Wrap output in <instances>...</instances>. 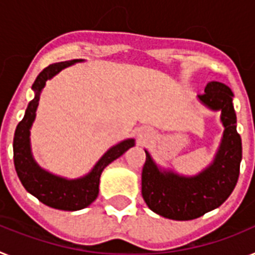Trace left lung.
<instances>
[{
  "instance_id": "obj_1",
  "label": "left lung",
  "mask_w": 255,
  "mask_h": 255,
  "mask_svg": "<svg viewBox=\"0 0 255 255\" xmlns=\"http://www.w3.org/2000/svg\"><path fill=\"white\" fill-rule=\"evenodd\" d=\"M232 91L220 82L207 83L198 98L214 111H222L226 128L222 144L212 165L195 177L160 172L146 151L142 170V197L146 205L164 218L193 220L227 201L237 184L243 143L236 129Z\"/></svg>"
}]
</instances>
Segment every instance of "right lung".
Wrapping results in <instances>:
<instances>
[{"mask_svg": "<svg viewBox=\"0 0 255 255\" xmlns=\"http://www.w3.org/2000/svg\"><path fill=\"white\" fill-rule=\"evenodd\" d=\"M78 60L58 62L45 67L33 82L32 88L35 98L29 102L24 117L18 124L14 134L12 150H14V165L16 174L28 193L35 195L40 202L49 207L65 211H77L91 205L99 194V181L100 174L108 164L116 160L124 152L134 146V139H126L113 146L103 155V157L95 165L94 169L79 180H65L48 173L37 165L32 159L29 148V129L32 125L36 108L39 105L40 92L45 86V82L60 73L66 66H70Z\"/></svg>", "mask_w": 255, "mask_h": 255, "instance_id": "1", "label": "right lung"}]
</instances>
